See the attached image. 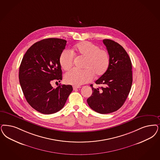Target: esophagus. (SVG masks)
<instances>
[{
	"mask_svg": "<svg viewBox=\"0 0 160 160\" xmlns=\"http://www.w3.org/2000/svg\"><path fill=\"white\" fill-rule=\"evenodd\" d=\"M81 88L80 86H73V90H77L78 88Z\"/></svg>",
	"mask_w": 160,
	"mask_h": 160,
	"instance_id": "34e87169",
	"label": "esophagus"
}]
</instances>
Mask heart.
Instances as JSON below:
<instances>
[{"instance_id": "b5f03b06", "label": "heart", "mask_w": 160, "mask_h": 160, "mask_svg": "<svg viewBox=\"0 0 160 160\" xmlns=\"http://www.w3.org/2000/svg\"><path fill=\"white\" fill-rule=\"evenodd\" d=\"M72 52L64 50L60 55L59 62L64 70L72 68L74 61V55L84 58L82 70H72L64 76L65 82L74 86H80L91 81L94 76L99 77L104 75L110 66V56L106 50L100 49L97 45L88 41H83L76 44Z\"/></svg>"}]
</instances>
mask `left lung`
<instances>
[{
    "mask_svg": "<svg viewBox=\"0 0 160 160\" xmlns=\"http://www.w3.org/2000/svg\"><path fill=\"white\" fill-rule=\"evenodd\" d=\"M110 56V66L95 83L92 94L87 102L91 109L101 114L113 112L121 108L130 92L132 83V63L127 51L120 44L109 39L103 40Z\"/></svg>",
    "mask_w": 160,
    "mask_h": 160,
    "instance_id": "left-lung-1",
    "label": "left lung"
}]
</instances>
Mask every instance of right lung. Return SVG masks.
Segmentation results:
<instances>
[{
    "label": "right lung",
    "mask_w": 160,
    "mask_h": 160,
    "mask_svg": "<svg viewBox=\"0 0 160 160\" xmlns=\"http://www.w3.org/2000/svg\"><path fill=\"white\" fill-rule=\"evenodd\" d=\"M66 43L62 39H44L33 44L22 58L19 71L22 92L30 106L41 113L60 110L72 91L71 85L54 88L51 84L62 80L59 58Z\"/></svg>",
    "instance_id": "obj_1"
}]
</instances>
